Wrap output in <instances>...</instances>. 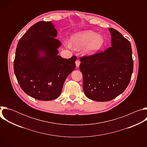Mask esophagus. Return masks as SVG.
<instances>
[{"label":"esophagus","mask_w":147,"mask_h":147,"mask_svg":"<svg viewBox=\"0 0 147 147\" xmlns=\"http://www.w3.org/2000/svg\"><path fill=\"white\" fill-rule=\"evenodd\" d=\"M80 60H76V66L77 67H78L79 66H80Z\"/></svg>","instance_id":"1"}]
</instances>
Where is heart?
Returning <instances> with one entry per match:
<instances>
[{
    "mask_svg": "<svg viewBox=\"0 0 147 147\" xmlns=\"http://www.w3.org/2000/svg\"><path fill=\"white\" fill-rule=\"evenodd\" d=\"M104 42V38L101 35L91 30H86L75 33L70 38V42H65V44L69 48H84L83 53L87 56H91L102 49Z\"/></svg>",
    "mask_w": 147,
    "mask_h": 147,
    "instance_id": "heart-1",
    "label": "heart"
}]
</instances>
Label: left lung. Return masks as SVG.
<instances>
[{
    "mask_svg": "<svg viewBox=\"0 0 147 147\" xmlns=\"http://www.w3.org/2000/svg\"><path fill=\"white\" fill-rule=\"evenodd\" d=\"M111 46L104 52L80 59L82 87L87 98L109 101L125 90L133 71L130 42L119 31L109 28Z\"/></svg>",
    "mask_w": 147,
    "mask_h": 147,
    "instance_id": "obj_1",
    "label": "left lung"
}]
</instances>
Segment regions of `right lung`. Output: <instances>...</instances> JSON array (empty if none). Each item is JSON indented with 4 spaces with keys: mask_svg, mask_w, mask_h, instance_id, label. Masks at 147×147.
<instances>
[{
    "mask_svg": "<svg viewBox=\"0 0 147 147\" xmlns=\"http://www.w3.org/2000/svg\"><path fill=\"white\" fill-rule=\"evenodd\" d=\"M51 22H39L18 41L14 71L22 89L42 100H53L61 94L67 76L76 68V56L66 59L58 55L60 42Z\"/></svg>",
    "mask_w": 147,
    "mask_h": 147,
    "instance_id": "1",
    "label": "right lung"
}]
</instances>
